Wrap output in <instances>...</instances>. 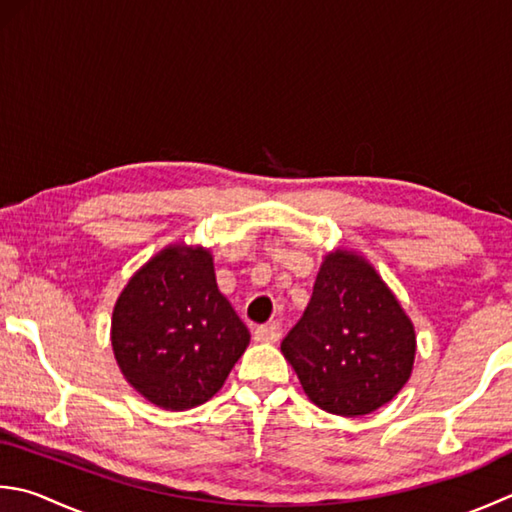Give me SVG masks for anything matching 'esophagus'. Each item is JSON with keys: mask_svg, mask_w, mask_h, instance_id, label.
Masks as SVG:
<instances>
[{"mask_svg": "<svg viewBox=\"0 0 512 512\" xmlns=\"http://www.w3.org/2000/svg\"><path fill=\"white\" fill-rule=\"evenodd\" d=\"M279 337H282V330H279L277 324L255 328V342H259V344H275V342H279Z\"/></svg>", "mask_w": 512, "mask_h": 512, "instance_id": "obj_1", "label": "esophagus"}]
</instances>
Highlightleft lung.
I'll list each match as a JSON object with an SVG mask.
<instances>
[{"label":"left lung","mask_w":512,"mask_h":512,"mask_svg":"<svg viewBox=\"0 0 512 512\" xmlns=\"http://www.w3.org/2000/svg\"><path fill=\"white\" fill-rule=\"evenodd\" d=\"M282 353L310 402L362 417L388 404L413 373L415 326L375 266L355 250L324 257L313 297Z\"/></svg>","instance_id":"8db88e82"}]
</instances>
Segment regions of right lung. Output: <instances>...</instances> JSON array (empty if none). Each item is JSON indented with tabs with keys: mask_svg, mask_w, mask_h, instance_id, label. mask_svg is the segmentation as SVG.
<instances>
[{
	"mask_svg": "<svg viewBox=\"0 0 512 512\" xmlns=\"http://www.w3.org/2000/svg\"><path fill=\"white\" fill-rule=\"evenodd\" d=\"M110 344L139 395L164 410H188L219 393L250 333L217 288L213 253L175 242L119 293Z\"/></svg>",
	"mask_w": 512,
	"mask_h": 512,
	"instance_id": "add662e5",
	"label": "right lung"
}]
</instances>
